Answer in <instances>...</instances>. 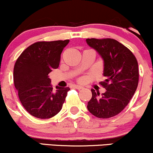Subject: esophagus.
Segmentation results:
<instances>
[{
	"mask_svg": "<svg viewBox=\"0 0 153 153\" xmlns=\"http://www.w3.org/2000/svg\"><path fill=\"white\" fill-rule=\"evenodd\" d=\"M73 87L74 88V89H78V90H80V89H82V87H80V86H78V85H74Z\"/></svg>",
	"mask_w": 153,
	"mask_h": 153,
	"instance_id": "esophagus-1",
	"label": "esophagus"
}]
</instances>
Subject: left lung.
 <instances>
[{"mask_svg": "<svg viewBox=\"0 0 153 153\" xmlns=\"http://www.w3.org/2000/svg\"><path fill=\"white\" fill-rule=\"evenodd\" d=\"M89 46L94 48L104 60V76L107 79L100 84L106 91L100 93L91 89L92 97L87 109L91 114L101 119L116 116L128 105L137 89L139 69L132 52L115 39H87Z\"/></svg>", "mask_w": 153, "mask_h": 153, "instance_id": "8db88e82", "label": "left lung"}]
</instances>
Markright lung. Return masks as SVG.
Here are the masks:
<instances>
[{
    "label": "right lung",
    "instance_id": "obj_1",
    "mask_svg": "<svg viewBox=\"0 0 153 153\" xmlns=\"http://www.w3.org/2000/svg\"><path fill=\"white\" fill-rule=\"evenodd\" d=\"M69 40L38 41L17 59L13 82L25 109L39 119L53 117L60 112L69 87H56L55 92L48 74L59 67L61 53Z\"/></svg>",
    "mask_w": 153,
    "mask_h": 153
}]
</instances>
